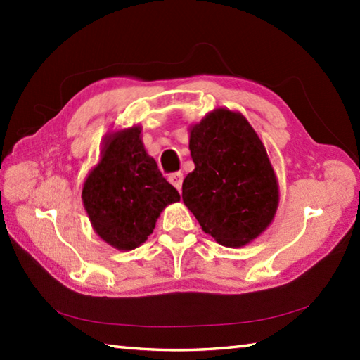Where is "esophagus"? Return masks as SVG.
Segmentation results:
<instances>
[{
    "label": "esophagus",
    "mask_w": 360,
    "mask_h": 360,
    "mask_svg": "<svg viewBox=\"0 0 360 360\" xmlns=\"http://www.w3.org/2000/svg\"><path fill=\"white\" fill-rule=\"evenodd\" d=\"M182 181H184V174H182L181 172L169 174V182H172V184H173L176 188H178V191H181Z\"/></svg>",
    "instance_id": "esophagus-1"
}]
</instances>
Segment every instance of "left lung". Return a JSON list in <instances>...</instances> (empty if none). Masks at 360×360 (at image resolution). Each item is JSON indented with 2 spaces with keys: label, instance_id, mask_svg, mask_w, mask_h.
Returning a JSON list of instances; mask_svg holds the SVG:
<instances>
[{
  "label": "left lung",
  "instance_id": "obj_1",
  "mask_svg": "<svg viewBox=\"0 0 360 360\" xmlns=\"http://www.w3.org/2000/svg\"><path fill=\"white\" fill-rule=\"evenodd\" d=\"M195 169L182 182V200L205 233L240 248L276 214L279 191L264 143L240 112L219 108L191 127Z\"/></svg>",
  "mask_w": 360,
  "mask_h": 360
}]
</instances>
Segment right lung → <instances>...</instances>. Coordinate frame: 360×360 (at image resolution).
I'll return each mask as SVG.
<instances>
[{"label":"right lung","mask_w":360,"mask_h":360,"mask_svg":"<svg viewBox=\"0 0 360 360\" xmlns=\"http://www.w3.org/2000/svg\"><path fill=\"white\" fill-rule=\"evenodd\" d=\"M179 198L146 152L138 125L105 138L100 162L82 187L84 208L94 230L119 251L143 245L160 212Z\"/></svg>","instance_id":"right-lung-1"}]
</instances>
